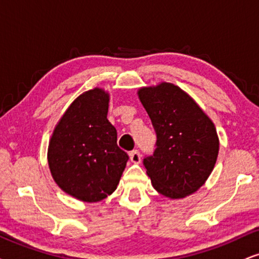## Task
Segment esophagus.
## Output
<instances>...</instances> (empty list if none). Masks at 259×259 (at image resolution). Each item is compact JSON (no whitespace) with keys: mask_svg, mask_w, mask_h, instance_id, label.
Wrapping results in <instances>:
<instances>
[{"mask_svg":"<svg viewBox=\"0 0 259 259\" xmlns=\"http://www.w3.org/2000/svg\"><path fill=\"white\" fill-rule=\"evenodd\" d=\"M130 161L134 163H140L141 162V154L139 150H133V152L129 153Z\"/></svg>","mask_w":259,"mask_h":259,"instance_id":"1","label":"esophagus"}]
</instances>
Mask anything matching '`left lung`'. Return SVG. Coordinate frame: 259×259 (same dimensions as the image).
Listing matches in <instances>:
<instances>
[{"label": "left lung", "mask_w": 259, "mask_h": 259, "mask_svg": "<svg viewBox=\"0 0 259 259\" xmlns=\"http://www.w3.org/2000/svg\"><path fill=\"white\" fill-rule=\"evenodd\" d=\"M156 133V148L143 160L153 188L165 197L192 195L214 169L219 136L214 123L181 87L169 82L137 91Z\"/></svg>", "instance_id": "obj_1"}]
</instances>
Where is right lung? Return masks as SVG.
<instances>
[{
    "label": "right lung",
    "instance_id": "obj_1",
    "mask_svg": "<svg viewBox=\"0 0 259 259\" xmlns=\"http://www.w3.org/2000/svg\"><path fill=\"white\" fill-rule=\"evenodd\" d=\"M109 101L103 88L83 92L58 120L49 142L55 183L82 202H99L112 194L129 159L117 146V130L107 119Z\"/></svg>",
    "mask_w": 259,
    "mask_h": 259
}]
</instances>
